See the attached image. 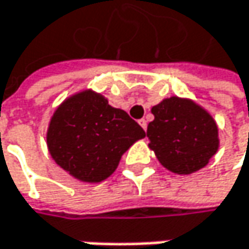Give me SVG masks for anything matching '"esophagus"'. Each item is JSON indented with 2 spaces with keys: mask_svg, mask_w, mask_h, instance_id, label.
Listing matches in <instances>:
<instances>
[{
  "mask_svg": "<svg viewBox=\"0 0 249 249\" xmlns=\"http://www.w3.org/2000/svg\"><path fill=\"white\" fill-rule=\"evenodd\" d=\"M138 123H140V125L142 126V129H144V131L147 129V120H144V118H142V120H140Z\"/></svg>",
  "mask_w": 249,
  "mask_h": 249,
  "instance_id": "1",
  "label": "esophagus"
}]
</instances>
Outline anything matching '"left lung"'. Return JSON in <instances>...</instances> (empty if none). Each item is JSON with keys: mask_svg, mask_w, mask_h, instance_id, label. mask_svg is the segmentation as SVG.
I'll use <instances>...</instances> for the list:
<instances>
[{"mask_svg": "<svg viewBox=\"0 0 249 249\" xmlns=\"http://www.w3.org/2000/svg\"><path fill=\"white\" fill-rule=\"evenodd\" d=\"M149 148L167 170L190 175L204 168L219 147L218 126L208 111L188 98L171 97L154 105Z\"/></svg>", "mask_w": 249, "mask_h": 249, "instance_id": "1", "label": "left lung"}]
</instances>
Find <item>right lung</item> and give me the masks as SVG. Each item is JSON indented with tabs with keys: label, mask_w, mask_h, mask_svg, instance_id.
I'll return each mask as SVG.
<instances>
[{
	"label": "right lung",
	"mask_w": 249,
	"mask_h": 249,
	"mask_svg": "<svg viewBox=\"0 0 249 249\" xmlns=\"http://www.w3.org/2000/svg\"><path fill=\"white\" fill-rule=\"evenodd\" d=\"M145 131L124 109L92 89L67 98L53 115L47 145L53 160L82 182H101L117 170L125 151Z\"/></svg>",
	"instance_id": "1"
}]
</instances>
